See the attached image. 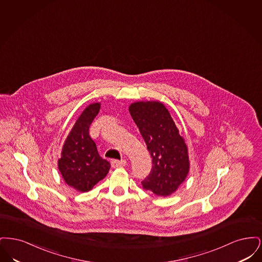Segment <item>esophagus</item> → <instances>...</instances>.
<instances>
[{
    "label": "esophagus",
    "mask_w": 262,
    "mask_h": 262,
    "mask_svg": "<svg viewBox=\"0 0 262 262\" xmlns=\"http://www.w3.org/2000/svg\"><path fill=\"white\" fill-rule=\"evenodd\" d=\"M111 165H112L113 168H120V167L125 166L126 165V161L125 160H121V161H119V160H112Z\"/></svg>",
    "instance_id": "34e87169"
}]
</instances>
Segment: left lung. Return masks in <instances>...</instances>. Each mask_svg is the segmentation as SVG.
Wrapping results in <instances>:
<instances>
[{
  "label": "left lung",
  "instance_id": "obj_1",
  "mask_svg": "<svg viewBox=\"0 0 262 262\" xmlns=\"http://www.w3.org/2000/svg\"><path fill=\"white\" fill-rule=\"evenodd\" d=\"M128 111L152 158L149 176L141 183L145 190L169 196L185 182L189 172L186 141L162 102L137 101Z\"/></svg>",
  "mask_w": 262,
  "mask_h": 262
}]
</instances>
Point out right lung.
<instances>
[{"instance_id": "1", "label": "right lung", "mask_w": 262, "mask_h": 262, "mask_svg": "<svg viewBox=\"0 0 262 262\" xmlns=\"http://www.w3.org/2000/svg\"><path fill=\"white\" fill-rule=\"evenodd\" d=\"M100 103H91L77 118L62 145L58 168L66 184L88 192L109 172L110 163L100 157L89 126L99 113Z\"/></svg>"}]
</instances>
